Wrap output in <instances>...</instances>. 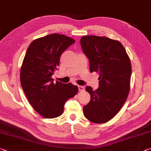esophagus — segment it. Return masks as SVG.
Wrapping results in <instances>:
<instances>
[{
	"label": "esophagus",
	"mask_w": 151,
	"mask_h": 151,
	"mask_svg": "<svg viewBox=\"0 0 151 151\" xmlns=\"http://www.w3.org/2000/svg\"><path fill=\"white\" fill-rule=\"evenodd\" d=\"M78 91L80 92H83L85 91V88H84V86H78Z\"/></svg>",
	"instance_id": "esophagus-1"
}]
</instances>
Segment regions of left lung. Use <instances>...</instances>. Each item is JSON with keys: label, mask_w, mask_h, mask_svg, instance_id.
I'll list each match as a JSON object with an SVG mask.
<instances>
[{"label": "left lung", "mask_w": 151, "mask_h": 151, "mask_svg": "<svg viewBox=\"0 0 151 151\" xmlns=\"http://www.w3.org/2000/svg\"><path fill=\"white\" fill-rule=\"evenodd\" d=\"M83 52L89 60L90 72L99 75V88L85 90L91 101L83 107L84 115L94 123L109 121L127 101L130 91L131 63L121 42L104 37L84 36L81 39Z\"/></svg>", "instance_id": "obj_1"}]
</instances>
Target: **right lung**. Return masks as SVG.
Returning a JSON list of instances; mask_svg holds the SVG:
<instances>
[{"label":"right lung","instance_id":"right-lung-1","mask_svg":"<svg viewBox=\"0 0 151 151\" xmlns=\"http://www.w3.org/2000/svg\"><path fill=\"white\" fill-rule=\"evenodd\" d=\"M75 42L72 38L54 33L34 40L27 50L20 68V84L30 105L44 118L60 116L66 102L78 93L77 86L54 83L52 78L61 55Z\"/></svg>","mask_w":151,"mask_h":151}]
</instances>
